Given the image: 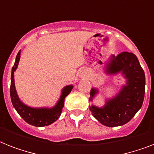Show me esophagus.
<instances>
[{
	"label": "esophagus",
	"mask_w": 154,
	"mask_h": 154,
	"mask_svg": "<svg viewBox=\"0 0 154 154\" xmlns=\"http://www.w3.org/2000/svg\"><path fill=\"white\" fill-rule=\"evenodd\" d=\"M78 75H79V77H82V78H85V77H87V73L85 72V71L80 72L79 73H78Z\"/></svg>",
	"instance_id": "1"
}]
</instances>
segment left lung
I'll return each instance as SVG.
<instances>
[{
    "instance_id": "left-lung-1",
    "label": "left lung",
    "mask_w": 154,
    "mask_h": 154,
    "mask_svg": "<svg viewBox=\"0 0 154 154\" xmlns=\"http://www.w3.org/2000/svg\"><path fill=\"white\" fill-rule=\"evenodd\" d=\"M105 69L108 74L122 72L126 79V85L122 87L117 96L108 100L104 107L92 105L89 109L93 116L105 126H121L129 122L142 106L146 85L145 72L137 57L128 52H123L117 57L112 56ZM97 93V89H92L89 100L92 101Z\"/></svg>"
}]
</instances>
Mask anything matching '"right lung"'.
I'll list each match as a JSON object with an SVG mask.
<instances>
[{
  "label": "right lung",
  "mask_w": 154,
  "mask_h": 154,
  "mask_svg": "<svg viewBox=\"0 0 154 154\" xmlns=\"http://www.w3.org/2000/svg\"><path fill=\"white\" fill-rule=\"evenodd\" d=\"M20 57V50L18 52L17 55L15 63L13 66L12 73H11L10 97L12 104L20 117L29 125L37 127L49 125L56 122L59 118L63 107H64V101H65V97L71 92L73 86L68 85L62 89V93H61L60 99L54 107L50 108V109H48V108L34 109V108L29 107L19 99L17 91H16L15 83H14V72L17 68Z\"/></svg>",
  "instance_id": "obj_1"
}]
</instances>
